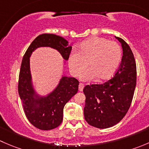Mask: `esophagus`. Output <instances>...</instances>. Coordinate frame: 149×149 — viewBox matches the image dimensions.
I'll return each mask as SVG.
<instances>
[{"label":"esophagus","mask_w":149,"mask_h":149,"mask_svg":"<svg viewBox=\"0 0 149 149\" xmlns=\"http://www.w3.org/2000/svg\"><path fill=\"white\" fill-rule=\"evenodd\" d=\"M84 85L83 84H79V90L80 91H83V89H84Z\"/></svg>","instance_id":"esophagus-1"}]
</instances>
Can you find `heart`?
<instances>
[{
    "label": "heart",
    "mask_w": 149,
    "mask_h": 149,
    "mask_svg": "<svg viewBox=\"0 0 149 149\" xmlns=\"http://www.w3.org/2000/svg\"><path fill=\"white\" fill-rule=\"evenodd\" d=\"M123 52L117 42L102 37H91L79 45V52H73L68 59L72 75L79 76L88 63L89 68L81 75L84 81L97 78L103 81L110 79L119 68Z\"/></svg>",
    "instance_id": "1"
}]
</instances>
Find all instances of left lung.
Listing matches in <instances>:
<instances>
[{"instance_id": "8db88e82", "label": "left lung", "mask_w": 149, "mask_h": 149, "mask_svg": "<svg viewBox=\"0 0 149 149\" xmlns=\"http://www.w3.org/2000/svg\"><path fill=\"white\" fill-rule=\"evenodd\" d=\"M115 38L123 48L121 65L116 74L102 84L86 85L84 109L86 121L97 128H107L118 124L126 115L133 100L136 86V64L128 45Z\"/></svg>"}]
</instances>
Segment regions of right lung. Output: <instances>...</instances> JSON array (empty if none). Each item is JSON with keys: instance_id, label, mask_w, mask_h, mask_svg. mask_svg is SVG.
<instances>
[{"instance_id": "add662e5", "label": "right lung", "mask_w": 149, "mask_h": 149, "mask_svg": "<svg viewBox=\"0 0 149 149\" xmlns=\"http://www.w3.org/2000/svg\"><path fill=\"white\" fill-rule=\"evenodd\" d=\"M40 47L55 49L65 61L71 46L63 37L56 34H43L36 37L24 55L19 73L18 91L29 121L40 130H52L61 124L65 104L78 92L79 81L63 73L52 91L42 95L36 90L30 69V57Z\"/></svg>"}]
</instances>
